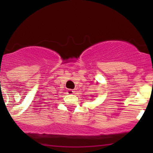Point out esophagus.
<instances>
[{
  "instance_id": "obj_1",
  "label": "esophagus",
  "mask_w": 153,
  "mask_h": 153,
  "mask_svg": "<svg viewBox=\"0 0 153 153\" xmlns=\"http://www.w3.org/2000/svg\"><path fill=\"white\" fill-rule=\"evenodd\" d=\"M75 92V91L73 89H68L67 90V93L68 94H73Z\"/></svg>"
}]
</instances>
